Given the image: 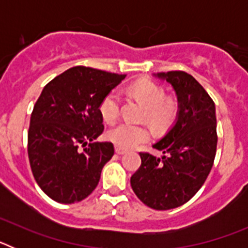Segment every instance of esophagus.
I'll return each instance as SVG.
<instances>
[{
    "mask_svg": "<svg viewBox=\"0 0 248 248\" xmlns=\"http://www.w3.org/2000/svg\"><path fill=\"white\" fill-rule=\"evenodd\" d=\"M115 153L119 155H123V154H125L126 150L125 149H123V148H119V146H115Z\"/></svg>",
    "mask_w": 248,
    "mask_h": 248,
    "instance_id": "34e87169",
    "label": "esophagus"
}]
</instances>
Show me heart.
Segmentation results:
<instances>
[{
    "mask_svg": "<svg viewBox=\"0 0 248 248\" xmlns=\"http://www.w3.org/2000/svg\"><path fill=\"white\" fill-rule=\"evenodd\" d=\"M131 93L145 105L143 118L156 130H164L171 125L177 115V103L165 98V91L151 80H140L130 87ZM120 94L110 91L99 104V113L103 119L113 123L119 117ZM107 138L117 146L130 149L145 143L150 138V131L145 125H135L129 123H120L107 133Z\"/></svg>",
    "mask_w": 248,
    "mask_h": 248,
    "instance_id": "obj_1",
    "label": "heart"
}]
</instances>
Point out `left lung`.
Returning a JSON list of instances; mask_svg holds the SVG:
<instances>
[{
  "instance_id": "1",
  "label": "left lung",
  "mask_w": 248,
  "mask_h": 248,
  "mask_svg": "<svg viewBox=\"0 0 248 248\" xmlns=\"http://www.w3.org/2000/svg\"><path fill=\"white\" fill-rule=\"evenodd\" d=\"M174 87L179 100L175 125L154 145L163 157L141 151V165L130 177L139 200L154 210H170L190 200L214 165L217 131L215 103L191 74L159 73Z\"/></svg>"
}]
</instances>
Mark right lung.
I'll use <instances>...</instances> for the list:
<instances>
[{
    "label": "right lung",
    "mask_w": 248,
    "mask_h": 248,
    "mask_svg": "<svg viewBox=\"0 0 248 248\" xmlns=\"http://www.w3.org/2000/svg\"><path fill=\"white\" fill-rule=\"evenodd\" d=\"M125 77L77 65L43 88L31 114L27 151L34 180L52 200L78 202L97 187L114 155L113 143H93L104 130L99 104Z\"/></svg>",
    "instance_id": "right-lung-1"
}]
</instances>
